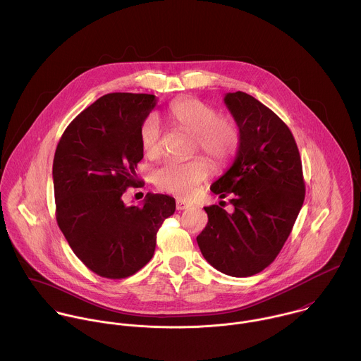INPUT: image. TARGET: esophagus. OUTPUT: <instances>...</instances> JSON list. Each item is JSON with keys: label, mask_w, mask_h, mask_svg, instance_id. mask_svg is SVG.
Masks as SVG:
<instances>
[{"label": "esophagus", "mask_w": 361, "mask_h": 361, "mask_svg": "<svg viewBox=\"0 0 361 361\" xmlns=\"http://www.w3.org/2000/svg\"><path fill=\"white\" fill-rule=\"evenodd\" d=\"M189 207H192L189 203H186V202H183V200H180V199L176 200V209L182 211V209H188Z\"/></svg>", "instance_id": "34e87169"}]
</instances>
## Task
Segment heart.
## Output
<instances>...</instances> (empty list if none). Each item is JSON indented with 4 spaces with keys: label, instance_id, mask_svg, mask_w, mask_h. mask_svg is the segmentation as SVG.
<instances>
[{
    "label": "heart",
    "instance_id": "obj_1",
    "mask_svg": "<svg viewBox=\"0 0 361 361\" xmlns=\"http://www.w3.org/2000/svg\"><path fill=\"white\" fill-rule=\"evenodd\" d=\"M166 115L172 123L195 135V150H200L215 165L231 161L240 146L238 123L219 115L216 108L199 99L182 97L168 105ZM161 125L155 115H149L140 125V145L149 157L161 153ZM209 175V162L204 157L169 159L154 171L155 186L182 199L192 197Z\"/></svg>",
    "mask_w": 361,
    "mask_h": 361
}]
</instances>
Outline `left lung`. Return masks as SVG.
I'll list each match as a JSON object with an SVG mask.
<instances>
[{"label": "left lung", "instance_id": "8db88e82", "mask_svg": "<svg viewBox=\"0 0 361 361\" xmlns=\"http://www.w3.org/2000/svg\"><path fill=\"white\" fill-rule=\"evenodd\" d=\"M224 102L242 139L211 192L229 196L235 209L204 207L208 222L197 243L215 269L250 276L276 258L292 232L306 192L302 159L292 132L268 106L243 92L228 93Z\"/></svg>", "mask_w": 361, "mask_h": 361}]
</instances>
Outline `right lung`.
<instances>
[{"label":"right lung","instance_id":"obj_1","mask_svg":"<svg viewBox=\"0 0 361 361\" xmlns=\"http://www.w3.org/2000/svg\"><path fill=\"white\" fill-rule=\"evenodd\" d=\"M155 104L154 94H105L68 125L54 155L56 224L76 257L108 279L142 269L159 226L175 212L166 195L147 193L143 206L122 200L137 183L140 125Z\"/></svg>","mask_w":361,"mask_h":361}]
</instances>
